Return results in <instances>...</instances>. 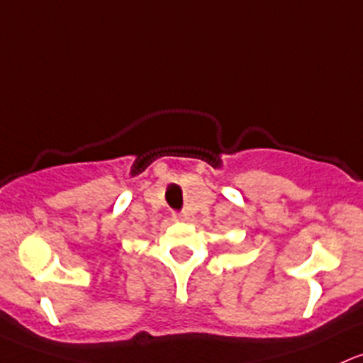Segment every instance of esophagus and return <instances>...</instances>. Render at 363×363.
I'll list each match as a JSON object with an SVG mask.
<instances>
[{"label": "esophagus", "mask_w": 363, "mask_h": 363, "mask_svg": "<svg viewBox=\"0 0 363 363\" xmlns=\"http://www.w3.org/2000/svg\"><path fill=\"white\" fill-rule=\"evenodd\" d=\"M174 217L175 218H179V220H184V217H186V213H174Z\"/></svg>", "instance_id": "34e87169"}]
</instances>
